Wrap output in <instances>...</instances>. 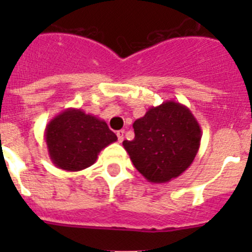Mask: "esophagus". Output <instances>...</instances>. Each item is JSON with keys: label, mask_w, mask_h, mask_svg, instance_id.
Returning a JSON list of instances; mask_svg holds the SVG:
<instances>
[{"label": "esophagus", "mask_w": 252, "mask_h": 252, "mask_svg": "<svg viewBox=\"0 0 252 252\" xmlns=\"http://www.w3.org/2000/svg\"><path fill=\"white\" fill-rule=\"evenodd\" d=\"M116 135H117V139H119V142L124 141V135H125V131L124 130L117 131V133H116Z\"/></svg>", "instance_id": "34e87169"}]
</instances>
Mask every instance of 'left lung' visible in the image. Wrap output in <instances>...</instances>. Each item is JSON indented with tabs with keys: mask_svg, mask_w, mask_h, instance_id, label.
<instances>
[{
	"mask_svg": "<svg viewBox=\"0 0 252 252\" xmlns=\"http://www.w3.org/2000/svg\"><path fill=\"white\" fill-rule=\"evenodd\" d=\"M135 139L122 142L135 168L151 183H166L190 166L202 131L192 111L175 101L150 107L132 125Z\"/></svg>",
	"mask_w": 252,
	"mask_h": 252,
	"instance_id": "1",
	"label": "left lung"
}]
</instances>
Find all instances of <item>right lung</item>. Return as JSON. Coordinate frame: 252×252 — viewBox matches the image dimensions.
Masks as SVG:
<instances>
[{
    "instance_id": "add662e5",
    "label": "right lung",
    "mask_w": 252,
    "mask_h": 252,
    "mask_svg": "<svg viewBox=\"0 0 252 252\" xmlns=\"http://www.w3.org/2000/svg\"><path fill=\"white\" fill-rule=\"evenodd\" d=\"M44 136L53 164L66 171L93 165L102 149L117 140L106 121L72 107L50 120Z\"/></svg>"
}]
</instances>
